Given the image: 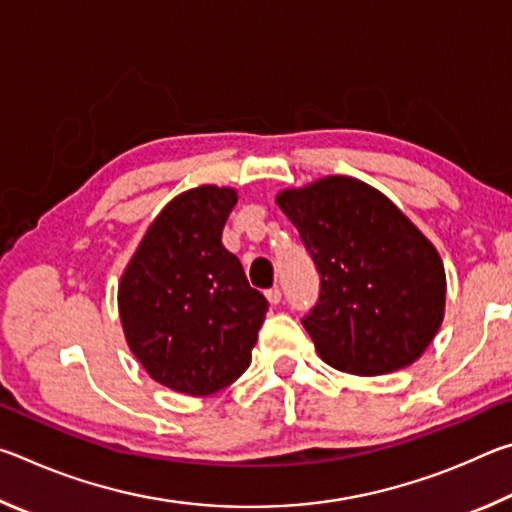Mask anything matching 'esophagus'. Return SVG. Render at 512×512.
Here are the masks:
<instances>
[{"label": "esophagus", "mask_w": 512, "mask_h": 512, "mask_svg": "<svg viewBox=\"0 0 512 512\" xmlns=\"http://www.w3.org/2000/svg\"><path fill=\"white\" fill-rule=\"evenodd\" d=\"M266 300L271 302V305H277V302L282 300V291H280V287H273V289H268V291H266Z\"/></svg>", "instance_id": "1"}]
</instances>
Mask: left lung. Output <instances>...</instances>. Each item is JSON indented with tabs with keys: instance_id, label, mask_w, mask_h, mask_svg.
Returning <instances> with one entry per match:
<instances>
[{
	"instance_id": "1",
	"label": "left lung",
	"mask_w": 512,
	"mask_h": 512,
	"mask_svg": "<svg viewBox=\"0 0 512 512\" xmlns=\"http://www.w3.org/2000/svg\"><path fill=\"white\" fill-rule=\"evenodd\" d=\"M275 201L320 273V298L302 318L318 357L361 377L420 359L443 325L447 277L409 216L350 176L282 189Z\"/></svg>"
}]
</instances>
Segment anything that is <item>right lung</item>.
<instances>
[{
    "mask_svg": "<svg viewBox=\"0 0 512 512\" xmlns=\"http://www.w3.org/2000/svg\"><path fill=\"white\" fill-rule=\"evenodd\" d=\"M237 192L201 185L162 207L119 280L135 359L158 384L205 397L244 375L268 311L221 244Z\"/></svg>",
    "mask_w": 512,
    "mask_h": 512,
    "instance_id": "obj_1",
    "label": "right lung"
}]
</instances>
